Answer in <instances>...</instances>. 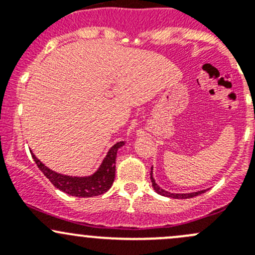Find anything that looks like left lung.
<instances>
[{"instance_id":"8db88e82","label":"left lung","mask_w":255,"mask_h":255,"mask_svg":"<svg viewBox=\"0 0 255 255\" xmlns=\"http://www.w3.org/2000/svg\"><path fill=\"white\" fill-rule=\"evenodd\" d=\"M151 170H153V169H151ZM150 180H151V185H153V187H154V190L156 191V194L161 195V196L173 197V199H190V197H195V196H197V195L204 194L205 192V190H202V191L191 192V194H171V192L165 191V190L160 189V187L158 186V184H156L155 180H154V177H153V171H150Z\"/></svg>"}]
</instances>
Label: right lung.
<instances>
[{
	"mask_svg": "<svg viewBox=\"0 0 255 255\" xmlns=\"http://www.w3.org/2000/svg\"><path fill=\"white\" fill-rule=\"evenodd\" d=\"M125 144V142H118L112 146L107 153L106 158L102 161L99 170L91 176L87 177H73L68 175H61L47 168L34 154L32 153L33 159L42 173L48 177L49 181L65 194L76 197H92L105 194L112 186L116 174V156L118 148Z\"/></svg>",
	"mask_w": 255,
	"mask_h": 255,
	"instance_id": "add662e5",
	"label": "right lung"
}]
</instances>
